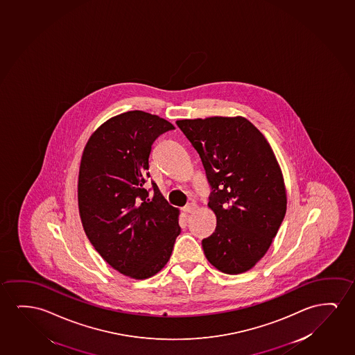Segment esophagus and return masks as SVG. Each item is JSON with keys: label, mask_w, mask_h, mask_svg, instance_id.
<instances>
[{"label": "esophagus", "mask_w": 355, "mask_h": 355, "mask_svg": "<svg viewBox=\"0 0 355 355\" xmlns=\"http://www.w3.org/2000/svg\"><path fill=\"white\" fill-rule=\"evenodd\" d=\"M196 209H197V205H196V203H189V205H185V207L182 208V211L186 213V214H190V213H193Z\"/></svg>", "instance_id": "1"}]
</instances>
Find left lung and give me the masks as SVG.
<instances>
[{
	"mask_svg": "<svg viewBox=\"0 0 355 355\" xmlns=\"http://www.w3.org/2000/svg\"><path fill=\"white\" fill-rule=\"evenodd\" d=\"M198 152L211 187L215 231L202 247L225 274L252 269L269 250L285 218L280 165L264 135L243 116L176 121Z\"/></svg>",
	"mask_w": 355,
	"mask_h": 355,
	"instance_id": "obj_1",
	"label": "left lung"
}]
</instances>
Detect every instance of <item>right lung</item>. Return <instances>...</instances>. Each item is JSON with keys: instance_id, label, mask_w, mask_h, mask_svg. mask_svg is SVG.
Returning a JSON list of instances; mask_svg holds the SVG:
<instances>
[{"instance_id": "right-lung-1", "label": "right lung", "mask_w": 355, "mask_h": 355, "mask_svg": "<svg viewBox=\"0 0 355 355\" xmlns=\"http://www.w3.org/2000/svg\"><path fill=\"white\" fill-rule=\"evenodd\" d=\"M174 125L158 115L130 110L91 135L81 157L78 203L86 236L120 274L136 280L164 268L180 235L179 209L152 181L145 185L152 145Z\"/></svg>"}]
</instances>
